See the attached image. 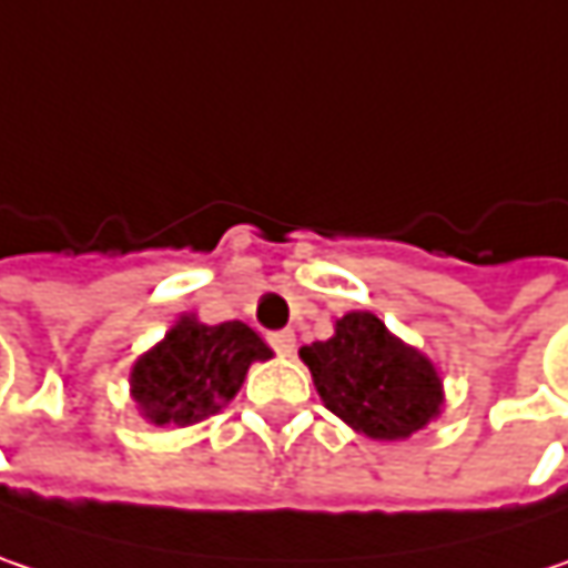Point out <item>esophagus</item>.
Listing matches in <instances>:
<instances>
[{"label":"esophagus","instance_id":"obj_1","mask_svg":"<svg viewBox=\"0 0 568 568\" xmlns=\"http://www.w3.org/2000/svg\"><path fill=\"white\" fill-rule=\"evenodd\" d=\"M267 345H271L277 355H291V352H294V333H291V329L267 333Z\"/></svg>","mask_w":568,"mask_h":568}]
</instances>
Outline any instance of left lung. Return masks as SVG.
<instances>
[{
  "instance_id": "left-lung-1",
  "label": "left lung",
  "mask_w": 568,
  "mask_h": 568,
  "mask_svg": "<svg viewBox=\"0 0 568 568\" xmlns=\"http://www.w3.org/2000/svg\"><path fill=\"white\" fill-rule=\"evenodd\" d=\"M323 404L372 439H404L439 410V378L424 355L372 313H345L336 336L301 348Z\"/></svg>"
}]
</instances>
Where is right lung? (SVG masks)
Instances as JSON below:
<instances>
[{
	"instance_id": "add662e5",
	"label": "right lung",
	"mask_w": 568,
	"mask_h": 568,
	"mask_svg": "<svg viewBox=\"0 0 568 568\" xmlns=\"http://www.w3.org/2000/svg\"><path fill=\"white\" fill-rule=\"evenodd\" d=\"M271 358L255 329L232 320L220 326L183 316L164 343L132 368V394L151 424L190 426L220 414L242 387L252 362Z\"/></svg>"
}]
</instances>
